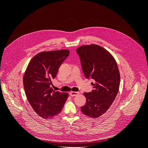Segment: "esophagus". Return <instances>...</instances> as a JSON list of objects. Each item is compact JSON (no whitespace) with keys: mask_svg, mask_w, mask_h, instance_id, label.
<instances>
[{"mask_svg":"<svg viewBox=\"0 0 148 148\" xmlns=\"http://www.w3.org/2000/svg\"><path fill=\"white\" fill-rule=\"evenodd\" d=\"M79 92H76V91H71V92H70V95L71 96L73 97V96H77L78 95H79Z\"/></svg>","mask_w":148,"mask_h":148,"instance_id":"obj_1","label":"esophagus"}]
</instances>
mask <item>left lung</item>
<instances>
[{"label": "left lung", "instance_id": "obj_1", "mask_svg": "<svg viewBox=\"0 0 148 148\" xmlns=\"http://www.w3.org/2000/svg\"><path fill=\"white\" fill-rule=\"evenodd\" d=\"M83 73L95 81L91 92H84L86 102L81 107L82 113L92 118L104 114L115 100L119 91L120 75L114 57L106 49L96 44L77 49Z\"/></svg>", "mask_w": 148, "mask_h": 148}]
</instances>
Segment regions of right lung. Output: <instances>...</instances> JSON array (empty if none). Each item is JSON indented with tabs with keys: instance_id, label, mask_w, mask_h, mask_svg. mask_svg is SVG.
Here are the masks:
<instances>
[{
	"instance_id": "1",
	"label": "right lung",
	"mask_w": 148,
	"mask_h": 148,
	"mask_svg": "<svg viewBox=\"0 0 148 148\" xmlns=\"http://www.w3.org/2000/svg\"><path fill=\"white\" fill-rule=\"evenodd\" d=\"M69 53L67 49L39 52L31 59L25 71L26 97L35 112L42 118L51 119L59 114L69 97L68 93L53 90L51 85Z\"/></svg>"
}]
</instances>
